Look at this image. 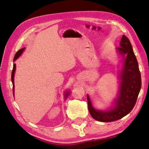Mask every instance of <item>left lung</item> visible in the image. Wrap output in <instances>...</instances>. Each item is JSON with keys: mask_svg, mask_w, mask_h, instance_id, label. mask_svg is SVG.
<instances>
[{"mask_svg": "<svg viewBox=\"0 0 149 149\" xmlns=\"http://www.w3.org/2000/svg\"><path fill=\"white\" fill-rule=\"evenodd\" d=\"M117 51L123 57V66L121 72L120 87L114 107L108 110H97L93 107L89 95L88 108L95 120L110 122L120 120L129 114L135 105L141 87V73L137 58L129 39L123 35Z\"/></svg>", "mask_w": 149, "mask_h": 149, "instance_id": "left-lung-1", "label": "left lung"}]
</instances>
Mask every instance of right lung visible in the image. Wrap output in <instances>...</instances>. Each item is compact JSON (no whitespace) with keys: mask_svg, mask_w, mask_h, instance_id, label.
<instances>
[{"mask_svg":"<svg viewBox=\"0 0 149 149\" xmlns=\"http://www.w3.org/2000/svg\"><path fill=\"white\" fill-rule=\"evenodd\" d=\"M25 49V48H23V49L19 50L18 51H17L16 54H15V56L14 58V61H15L17 58H18L19 56H20V55L22 54V52H24V50ZM15 71H16V64H14L13 65V70H12V76H11V79H12V85H13V95H14V73ZM70 95V92L69 91H67L65 93V99H66L68 96Z\"/></svg>","mask_w":149,"mask_h":149,"instance_id":"1","label":"right lung"}]
</instances>
